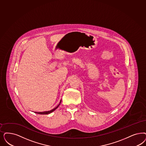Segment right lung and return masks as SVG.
<instances>
[{
  "instance_id": "obj_1",
  "label": "right lung",
  "mask_w": 146,
  "mask_h": 146,
  "mask_svg": "<svg viewBox=\"0 0 146 146\" xmlns=\"http://www.w3.org/2000/svg\"><path fill=\"white\" fill-rule=\"evenodd\" d=\"M61 101H60V104H59V105L58 106H57L56 107H55V108H54V109H53L52 110H50V111H43V112H35V113H37V114H50V113H52V112H53V111H55V110L59 107V106L60 105V104L61 103Z\"/></svg>"
}]
</instances>
